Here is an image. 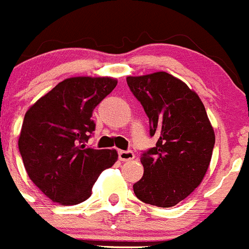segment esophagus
Masks as SVG:
<instances>
[{
  "label": "esophagus",
  "instance_id": "34e87169",
  "mask_svg": "<svg viewBox=\"0 0 249 249\" xmlns=\"http://www.w3.org/2000/svg\"><path fill=\"white\" fill-rule=\"evenodd\" d=\"M118 159H120L121 161H129V160H133L134 159V154L132 151L120 150L118 151Z\"/></svg>",
  "mask_w": 249,
  "mask_h": 249
}]
</instances>
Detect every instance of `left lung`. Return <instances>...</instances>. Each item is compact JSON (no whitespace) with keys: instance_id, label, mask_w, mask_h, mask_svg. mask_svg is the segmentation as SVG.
<instances>
[{"instance_id":"obj_1","label":"left lung","mask_w":249,"mask_h":249,"mask_svg":"<svg viewBox=\"0 0 249 249\" xmlns=\"http://www.w3.org/2000/svg\"><path fill=\"white\" fill-rule=\"evenodd\" d=\"M149 117L154 148L141 158L144 175L133 184L146 204L170 208L202 183L212 160L215 133L198 94L166 72L126 78Z\"/></svg>"}]
</instances>
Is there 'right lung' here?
<instances>
[{
  "instance_id": "right-lung-1",
  "label": "right lung",
  "mask_w": 249,
  "mask_h": 249,
  "mask_svg": "<svg viewBox=\"0 0 249 249\" xmlns=\"http://www.w3.org/2000/svg\"><path fill=\"white\" fill-rule=\"evenodd\" d=\"M117 85L111 77H72L58 83L25 112L18 146L29 178L52 202L75 205L91 196L115 149L85 148L95 129L94 107Z\"/></svg>"
}]
</instances>
